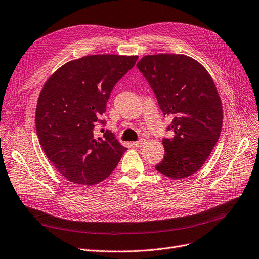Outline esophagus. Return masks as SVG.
<instances>
[{"instance_id":"esophagus-1","label":"esophagus","mask_w":259,"mask_h":259,"mask_svg":"<svg viewBox=\"0 0 259 259\" xmlns=\"http://www.w3.org/2000/svg\"><path fill=\"white\" fill-rule=\"evenodd\" d=\"M144 143H146V140H144V139H140V140H138V141L133 142V146L136 147V148H141V147L144 146Z\"/></svg>"}]
</instances>
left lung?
Segmentation results:
<instances>
[{
    "mask_svg": "<svg viewBox=\"0 0 259 259\" xmlns=\"http://www.w3.org/2000/svg\"><path fill=\"white\" fill-rule=\"evenodd\" d=\"M137 68L149 82L163 116L172 117L163 138V159L155 165L171 179L198 171L220 136L222 104L211 76L198 61L186 55H147Z\"/></svg>",
    "mask_w": 259,
    "mask_h": 259,
    "instance_id": "left-lung-1",
    "label": "left lung"
}]
</instances>
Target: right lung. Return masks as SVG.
<instances>
[{"mask_svg": "<svg viewBox=\"0 0 259 259\" xmlns=\"http://www.w3.org/2000/svg\"><path fill=\"white\" fill-rule=\"evenodd\" d=\"M138 56L89 55L61 66L45 84L37 103L36 130L47 157L75 184L95 185L115 170L127 149L109 130L96 138L113 87Z\"/></svg>", "mask_w": 259, "mask_h": 259, "instance_id": "1", "label": "right lung"}]
</instances>
